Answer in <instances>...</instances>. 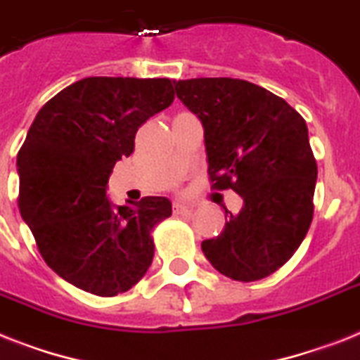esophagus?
Instances as JSON below:
<instances>
[{
    "label": "esophagus",
    "instance_id": "obj_1",
    "mask_svg": "<svg viewBox=\"0 0 360 360\" xmlns=\"http://www.w3.org/2000/svg\"><path fill=\"white\" fill-rule=\"evenodd\" d=\"M174 214L175 216H181V214H190L192 210H194V207H190V205H183V203H174Z\"/></svg>",
    "mask_w": 360,
    "mask_h": 360
}]
</instances>
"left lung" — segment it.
I'll return each instance as SVG.
<instances>
[{"mask_svg": "<svg viewBox=\"0 0 360 360\" xmlns=\"http://www.w3.org/2000/svg\"><path fill=\"white\" fill-rule=\"evenodd\" d=\"M177 98L205 127L209 181L235 190L244 207L201 250L233 281L264 279L290 259L314 214L318 166L303 116L285 99L244 79L175 83Z\"/></svg>", "mask_w": 360, "mask_h": 360, "instance_id": "8db88e82", "label": "left lung"}]
</instances>
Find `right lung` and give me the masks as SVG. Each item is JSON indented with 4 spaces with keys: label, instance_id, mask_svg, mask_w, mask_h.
<instances>
[{
    "label": "right lung",
    "instance_id": "1",
    "mask_svg": "<svg viewBox=\"0 0 360 360\" xmlns=\"http://www.w3.org/2000/svg\"><path fill=\"white\" fill-rule=\"evenodd\" d=\"M174 98L170 79L86 77L49 99L29 127L16 162L20 212L46 264L81 290L118 296L151 266L153 229L172 203L146 195L112 209L107 183L140 125Z\"/></svg>",
    "mask_w": 360,
    "mask_h": 360
}]
</instances>
